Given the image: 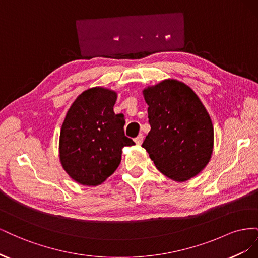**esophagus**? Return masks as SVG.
I'll return each mask as SVG.
<instances>
[{
	"mask_svg": "<svg viewBox=\"0 0 258 258\" xmlns=\"http://www.w3.org/2000/svg\"><path fill=\"white\" fill-rule=\"evenodd\" d=\"M135 142H136L138 145H141L142 142H143V135H139V136L135 139Z\"/></svg>",
	"mask_w": 258,
	"mask_h": 258,
	"instance_id": "1",
	"label": "esophagus"
}]
</instances>
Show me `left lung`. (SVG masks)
<instances>
[{"instance_id": "obj_1", "label": "left lung", "mask_w": 258, "mask_h": 258, "mask_svg": "<svg viewBox=\"0 0 258 258\" xmlns=\"http://www.w3.org/2000/svg\"><path fill=\"white\" fill-rule=\"evenodd\" d=\"M143 93L151 131L142 146L156 168L177 182L197 175L213 151L214 130L206 107L188 86L174 80Z\"/></svg>"}]
</instances>
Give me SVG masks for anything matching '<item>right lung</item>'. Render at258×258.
Returning <instances> with one entry per match:
<instances>
[{"label": "right lung", "mask_w": 258, "mask_h": 258, "mask_svg": "<svg viewBox=\"0 0 258 258\" xmlns=\"http://www.w3.org/2000/svg\"><path fill=\"white\" fill-rule=\"evenodd\" d=\"M116 98L112 90L91 88L77 97L67 113L60 132V161L77 183H103L118 168L121 148L135 144L124 136L123 114L113 111Z\"/></svg>", "instance_id": "right-lung-1"}]
</instances>
